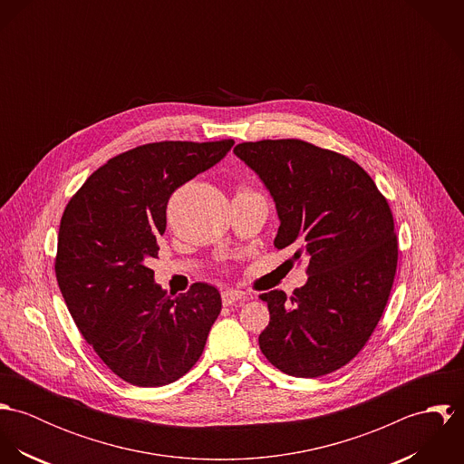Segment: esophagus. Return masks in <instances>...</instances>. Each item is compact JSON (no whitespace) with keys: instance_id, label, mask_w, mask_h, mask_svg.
Wrapping results in <instances>:
<instances>
[{"instance_id":"1","label":"esophagus","mask_w":464,"mask_h":464,"mask_svg":"<svg viewBox=\"0 0 464 464\" xmlns=\"http://www.w3.org/2000/svg\"><path fill=\"white\" fill-rule=\"evenodd\" d=\"M246 296L243 291H236V289H225L221 293V300H223V305H234L236 302H243Z\"/></svg>"}]
</instances>
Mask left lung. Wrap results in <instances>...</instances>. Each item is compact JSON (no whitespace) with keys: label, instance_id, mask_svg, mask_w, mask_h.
<instances>
[{"label":"left lung","instance_id":"8db88e82","mask_svg":"<svg viewBox=\"0 0 464 464\" xmlns=\"http://www.w3.org/2000/svg\"><path fill=\"white\" fill-rule=\"evenodd\" d=\"M234 153L275 199V248L309 257V278L291 298L261 295L269 324L259 346L287 375L332 373L362 350L388 304L398 261L390 203L357 162L307 140L241 142Z\"/></svg>","mask_w":464,"mask_h":464}]
</instances>
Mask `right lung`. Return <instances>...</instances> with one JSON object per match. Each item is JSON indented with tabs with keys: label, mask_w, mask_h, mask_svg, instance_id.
Returning a JSON list of instances; mask_svg holds the SVG:
<instances>
[{
	"label": "right lung",
	"mask_w": 464,
	"mask_h": 464,
	"mask_svg": "<svg viewBox=\"0 0 464 464\" xmlns=\"http://www.w3.org/2000/svg\"><path fill=\"white\" fill-rule=\"evenodd\" d=\"M232 139L150 142L112 157L69 199L55 275L83 339L123 381L171 384L199 359L221 311L214 285L168 295L153 282L169 197L218 164Z\"/></svg>",
	"instance_id": "add662e5"
}]
</instances>
